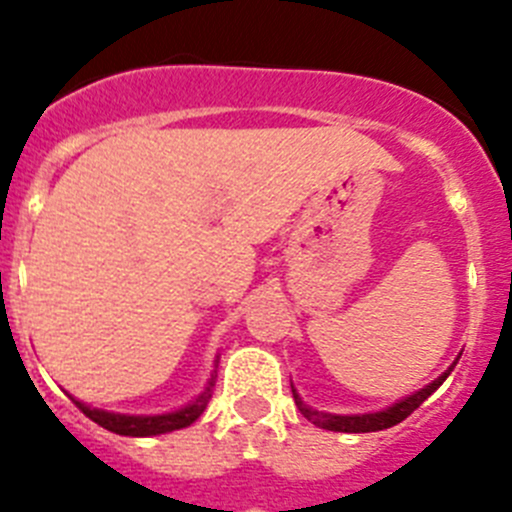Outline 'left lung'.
Wrapping results in <instances>:
<instances>
[{"label": "left lung", "mask_w": 512, "mask_h": 512, "mask_svg": "<svg viewBox=\"0 0 512 512\" xmlns=\"http://www.w3.org/2000/svg\"><path fill=\"white\" fill-rule=\"evenodd\" d=\"M461 359V354L456 356L454 364L446 369L438 379H433L431 384H425L423 390L413 392V395L402 397V400L392 402L390 408L377 410V413H359V415H336V413H323V410L310 408L305 400L300 397V392L292 387V395H295V405L300 408V413L310 420L312 425H318V428H325V431H336V433H372V431H384V428H392V425L402 423V420L408 418L413 410H418L433 392L446 382L451 372H454L456 361Z\"/></svg>", "instance_id": "8db88e82"}]
</instances>
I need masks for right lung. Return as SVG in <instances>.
<instances>
[{
	"mask_svg": "<svg viewBox=\"0 0 512 512\" xmlns=\"http://www.w3.org/2000/svg\"><path fill=\"white\" fill-rule=\"evenodd\" d=\"M217 361H220V356L215 359V369L210 372V379H207L205 390L194 397L192 402L182 405L179 410H171V413H161V415L112 413V410L92 408V405L76 400V397H71V400L76 402V408L87 415V418H92L94 423L102 425V428H107V431L117 433V436H133V438L161 436V433H171V431H179V428H187V425H192L194 420L205 413L207 402H210V397H212V387H215V379H217Z\"/></svg>",
	"mask_w": 512,
	"mask_h": 512,
	"instance_id": "obj_1",
	"label": "right lung"
}]
</instances>
